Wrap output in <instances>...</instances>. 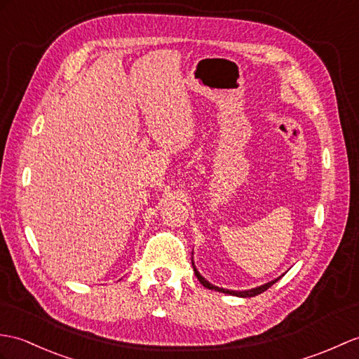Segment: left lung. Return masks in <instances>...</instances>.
<instances>
[{
	"instance_id": "left-lung-1",
	"label": "left lung",
	"mask_w": 359,
	"mask_h": 359,
	"mask_svg": "<svg viewBox=\"0 0 359 359\" xmlns=\"http://www.w3.org/2000/svg\"><path fill=\"white\" fill-rule=\"evenodd\" d=\"M193 266H194V263H193ZM194 273H196V277H197V280L202 283V285L206 287V289H211V290H219V292H223V294H228V295H236V297H243V298H246V297H255V295H258V294H262V292H264V290H268L273 283H277L280 278H277V280H273V281H269V283H266V285H263V286H260V287H255V289H249V290H241V292H238V290H228V289H222V287H217V286H212L211 283H208L202 275H200L198 272H197V269L194 268Z\"/></svg>"
}]
</instances>
